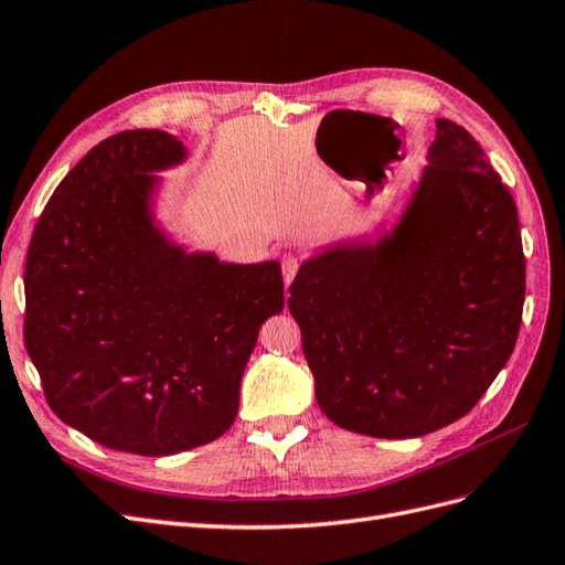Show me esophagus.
Returning <instances> with one entry per match:
<instances>
[{"instance_id":"1","label":"esophagus","mask_w":565,"mask_h":565,"mask_svg":"<svg viewBox=\"0 0 565 565\" xmlns=\"http://www.w3.org/2000/svg\"><path fill=\"white\" fill-rule=\"evenodd\" d=\"M297 270H299V259L291 257V255H285V257H282V278H285V287H289L291 280H295Z\"/></svg>"}]
</instances>
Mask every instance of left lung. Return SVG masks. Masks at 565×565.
I'll list each match as a JSON object with an SVG mask.
<instances>
[{
	"label": "left lung",
	"instance_id": "1",
	"mask_svg": "<svg viewBox=\"0 0 565 565\" xmlns=\"http://www.w3.org/2000/svg\"><path fill=\"white\" fill-rule=\"evenodd\" d=\"M393 226L308 257L287 308L343 430L412 439L462 418L508 364L526 295L516 205L479 142L437 119Z\"/></svg>",
	"mask_w": 565,
	"mask_h": 565
}]
</instances>
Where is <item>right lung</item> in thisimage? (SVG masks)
<instances>
[{
    "mask_svg": "<svg viewBox=\"0 0 565 565\" xmlns=\"http://www.w3.org/2000/svg\"><path fill=\"white\" fill-rule=\"evenodd\" d=\"M186 159L166 130L111 135L57 184L28 249L25 348L46 402L114 451L222 437L259 327L285 306L278 262H222L168 233L157 172Z\"/></svg>",
    "mask_w": 565,
    "mask_h": 565,
    "instance_id": "obj_1",
    "label": "right lung"
}]
</instances>
